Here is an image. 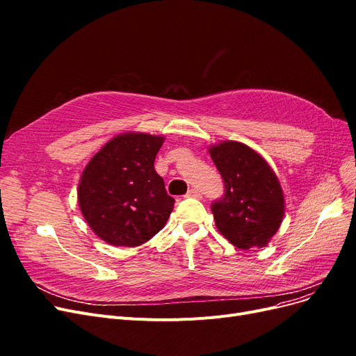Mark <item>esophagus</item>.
Segmentation results:
<instances>
[{
    "label": "esophagus",
    "mask_w": 356,
    "mask_h": 356,
    "mask_svg": "<svg viewBox=\"0 0 356 356\" xmlns=\"http://www.w3.org/2000/svg\"><path fill=\"white\" fill-rule=\"evenodd\" d=\"M187 197H195V199H200L202 197V193L197 188H191L188 190V193L186 195Z\"/></svg>",
    "instance_id": "34e87169"
}]
</instances>
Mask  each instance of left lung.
<instances>
[{"mask_svg": "<svg viewBox=\"0 0 356 356\" xmlns=\"http://www.w3.org/2000/svg\"><path fill=\"white\" fill-rule=\"evenodd\" d=\"M209 154L225 188L211 207L218 232L241 250L264 248L285 213L284 191L273 169L242 143H220Z\"/></svg>", "mask_w": 356, "mask_h": 356, "instance_id": "left-lung-1", "label": "left lung"}]
</instances>
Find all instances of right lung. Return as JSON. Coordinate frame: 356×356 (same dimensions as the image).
Wrapping results in <instances>:
<instances>
[{"mask_svg":"<svg viewBox=\"0 0 356 356\" xmlns=\"http://www.w3.org/2000/svg\"><path fill=\"white\" fill-rule=\"evenodd\" d=\"M165 138L143 132L114 136L84 168L79 204L96 236L114 246H139L165 227L174 209L154 160Z\"/></svg>","mask_w":356,"mask_h":356,"instance_id":"obj_1","label":"right lung"}]
</instances>
